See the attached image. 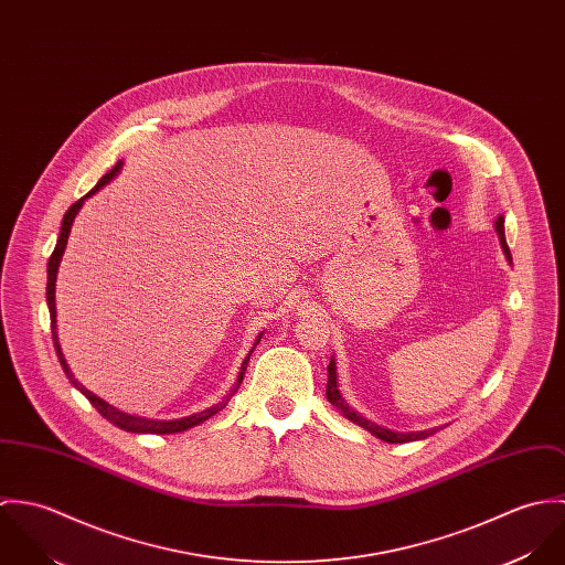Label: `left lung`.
I'll list each match as a JSON object with an SVG mask.
<instances>
[{"mask_svg":"<svg viewBox=\"0 0 565 565\" xmlns=\"http://www.w3.org/2000/svg\"><path fill=\"white\" fill-rule=\"evenodd\" d=\"M495 233H498V237H500V245H502V249H504V256H507V260H511V252H509V245H507V239H504V220L502 217H498L495 220ZM326 398H328V403L334 404L350 422H354V424H359V426H363V428H367L372 435H376L379 439H383V441H387V444H404V441H415V439H426L428 435H433L437 428H430V430H422V433H394V430H390V428H383V426H379V424H374V422H370V419H365L363 415H359L354 408H350L348 403L341 398V394H339V385H337V365H334V359H330V365H328V385H326Z\"/></svg>","mask_w":565,"mask_h":565,"instance_id":"8db88e82","label":"left lung"}]
</instances>
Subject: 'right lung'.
Here are the masks:
<instances>
[{
  "mask_svg": "<svg viewBox=\"0 0 565 565\" xmlns=\"http://www.w3.org/2000/svg\"><path fill=\"white\" fill-rule=\"evenodd\" d=\"M121 164H124V162H117V164H115L106 175H102V178H99V182H97V184H95V186H93L84 198H81L76 204H72V206H70V211H67V213H65V217H63V226H61L58 242H56V247H54V252H52V256H50V263H47V307H50V320H52L54 348H56L58 361H61V365H63V370H65L67 379L72 381V385H74L76 390H81L82 394L86 396V401L93 404V406L102 413V417H106L108 422H113V424H115V426H119L121 430H128V433H157V435L182 433V430H186V428H193V426H198V424L206 422L211 415H215L217 411H222V408L228 404L231 396H235V392H237V390H239V385H242L245 367H247V363H249V354H252V352H254V348L258 345V341H260L263 332L256 337V341H254V345H252L249 354L243 359L242 372H239V376H237V383H235L233 392H231L222 403L213 404L211 408H204V411H200V413H193V415H189V417H180V419H146V417L128 415V413H124V411L115 408L113 404L102 401L99 396H95L93 392H88L86 387H82L81 383L74 379L72 370H70V365H67V361H65V354H63V350H61V343H58V332H56V274H58V265H61V258H63L65 247H67V239H70V233H72V224H74V220H76V215H78V211H81L84 200H86V198H90L95 191H99L104 184H108V182L119 173Z\"/></svg>",
  "mask_w": 565,
  "mask_h": 565,
  "instance_id": "right-lung-1",
  "label": "right lung"
}]
</instances>
